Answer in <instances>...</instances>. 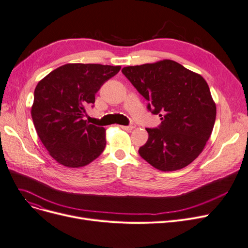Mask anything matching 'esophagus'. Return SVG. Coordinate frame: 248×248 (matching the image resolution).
<instances>
[{
  "mask_svg": "<svg viewBox=\"0 0 248 248\" xmlns=\"http://www.w3.org/2000/svg\"><path fill=\"white\" fill-rule=\"evenodd\" d=\"M121 127L123 128V130H125V131H132V130H134V128L136 127V124H131V125H121Z\"/></svg>",
  "mask_w": 248,
  "mask_h": 248,
  "instance_id": "34e87169",
  "label": "esophagus"
}]
</instances>
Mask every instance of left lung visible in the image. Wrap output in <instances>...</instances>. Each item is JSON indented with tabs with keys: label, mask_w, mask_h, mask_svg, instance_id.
<instances>
[{
	"label": "left lung",
	"mask_w": 248,
	"mask_h": 248,
	"mask_svg": "<svg viewBox=\"0 0 248 248\" xmlns=\"http://www.w3.org/2000/svg\"><path fill=\"white\" fill-rule=\"evenodd\" d=\"M161 117L158 128H146L149 139L139 154L161 171L189 165L202 152L216 121V103L200 74L162 60L122 70Z\"/></svg>",
	"instance_id": "8db88e82"
}]
</instances>
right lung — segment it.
I'll return each mask as SVG.
<instances>
[{"instance_id": "right-lung-1", "label": "right lung", "mask_w": 248, "mask_h": 248, "mask_svg": "<svg viewBox=\"0 0 248 248\" xmlns=\"http://www.w3.org/2000/svg\"><path fill=\"white\" fill-rule=\"evenodd\" d=\"M121 66L66 63L41 79L34 90L31 116L41 143L58 163L78 168L103 152L106 131L83 120L95 93Z\"/></svg>"}]
</instances>
